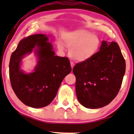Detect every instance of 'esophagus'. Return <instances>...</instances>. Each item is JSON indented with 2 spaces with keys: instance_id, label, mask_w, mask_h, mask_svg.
I'll return each mask as SVG.
<instances>
[{
  "instance_id": "34e87169",
  "label": "esophagus",
  "mask_w": 134,
  "mask_h": 134,
  "mask_svg": "<svg viewBox=\"0 0 134 134\" xmlns=\"http://www.w3.org/2000/svg\"><path fill=\"white\" fill-rule=\"evenodd\" d=\"M71 68H73L74 66H75V63H74V62H71Z\"/></svg>"
}]
</instances>
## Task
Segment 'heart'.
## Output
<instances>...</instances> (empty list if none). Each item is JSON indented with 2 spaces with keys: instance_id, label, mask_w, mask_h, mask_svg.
Instances as JSON below:
<instances>
[{
  "instance_id": "b5f03b06",
  "label": "heart",
  "mask_w": 134,
  "mask_h": 134,
  "mask_svg": "<svg viewBox=\"0 0 134 134\" xmlns=\"http://www.w3.org/2000/svg\"><path fill=\"white\" fill-rule=\"evenodd\" d=\"M64 44L69 48V54L76 62H83L90 58L98 51L100 41L98 37L85 30L69 32L63 37ZM58 47L60 51L64 48L63 44L59 42Z\"/></svg>"
}]
</instances>
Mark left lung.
Listing matches in <instances>:
<instances>
[{
    "label": "left lung",
    "mask_w": 134,
    "mask_h": 134,
    "mask_svg": "<svg viewBox=\"0 0 134 134\" xmlns=\"http://www.w3.org/2000/svg\"><path fill=\"white\" fill-rule=\"evenodd\" d=\"M125 70V60L118 44L102 41L98 52L76 64L72 69L78 100L90 109L109 104L118 94Z\"/></svg>",
    "instance_id": "left-lung-1"
}]
</instances>
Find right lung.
Wrapping results in <instances>:
<instances>
[{
  "mask_svg": "<svg viewBox=\"0 0 134 134\" xmlns=\"http://www.w3.org/2000/svg\"><path fill=\"white\" fill-rule=\"evenodd\" d=\"M48 37L40 34L23 39L9 61V79L13 91L23 103L34 108L51 103L63 78L72 70L67 58L55 55ZM33 51L37 63L32 72L26 73L21 69L22 60Z\"/></svg>",
  "mask_w": 134,
  "mask_h": 134,
  "instance_id": "add662e5",
  "label": "right lung"
}]
</instances>
